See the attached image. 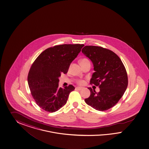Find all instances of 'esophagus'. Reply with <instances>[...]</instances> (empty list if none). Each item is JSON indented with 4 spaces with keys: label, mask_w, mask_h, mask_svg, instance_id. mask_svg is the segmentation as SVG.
Listing matches in <instances>:
<instances>
[{
    "label": "esophagus",
    "mask_w": 149,
    "mask_h": 149,
    "mask_svg": "<svg viewBox=\"0 0 149 149\" xmlns=\"http://www.w3.org/2000/svg\"><path fill=\"white\" fill-rule=\"evenodd\" d=\"M76 90L79 91L82 90H83V88L81 87H76Z\"/></svg>",
    "instance_id": "obj_1"
}]
</instances>
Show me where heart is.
Instances as JSON below:
<instances>
[{
    "label": "heart",
    "instance_id": "heart-1",
    "mask_svg": "<svg viewBox=\"0 0 149 149\" xmlns=\"http://www.w3.org/2000/svg\"><path fill=\"white\" fill-rule=\"evenodd\" d=\"M88 61V60L86 58L82 59L81 61H80V63L85 62V61ZM77 83H78L79 85H84V84H85V81H84V80H79V81H77Z\"/></svg>",
    "mask_w": 149,
    "mask_h": 149
}]
</instances>
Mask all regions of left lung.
I'll return each instance as SVG.
<instances>
[{"instance_id": "8db88e82", "label": "left lung", "mask_w": 149, "mask_h": 149, "mask_svg": "<svg viewBox=\"0 0 149 149\" xmlns=\"http://www.w3.org/2000/svg\"><path fill=\"white\" fill-rule=\"evenodd\" d=\"M82 52L90 59L95 71L91 84L98 86L99 92L91 87L90 96L86 104L99 111L111 108L117 104L126 90L128 77L121 59L111 50L100 46H86Z\"/></svg>"}]
</instances>
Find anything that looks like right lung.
Returning a JSON list of instances; mask_svg holds the SVG:
<instances>
[{"instance_id": "add662e5", "label": "right lung", "mask_w": 149, "mask_h": 149, "mask_svg": "<svg viewBox=\"0 0 149 149\" xmlns=\"http://www.w3.org/2000/svg\"><path fill=\"white\" fill-rule=\"evenodd\" d=\"M84 44H63L44 51L29 70L28 83L37 105L46 111L55 112L66 104L75 87L70 85L58 88L59 77L67 73L70 65Z\"/></svg>"}]
</instances>
